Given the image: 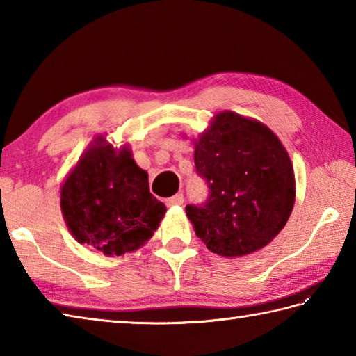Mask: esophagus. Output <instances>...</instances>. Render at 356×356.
<instances>
[{
    "label": "esophagus",
    "mask_w": 356,
    "mask_h": 356,
    "mask_svg": "<svg viewBox=\"0 0 356 356\" xmlns=\"http://www.w3.org/2000/svg\"><path fill=\"white\" fill-rule=\"evenodd\" d=\"M184 202H185V197H184V194H182V193H179V194H176V195H172V197H170V199H166V205H168V207L184 205Z\"/></svg>",
    "instance_id": "esophagus-1"
}]
</instances>
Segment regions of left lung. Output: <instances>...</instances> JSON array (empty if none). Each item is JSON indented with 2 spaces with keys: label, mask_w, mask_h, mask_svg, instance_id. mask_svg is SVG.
<instances>
[{
  "label": "left lung",
  "mask_w": 356,
  "mask_h": 356,
  "mask_svg": "<svg viewBox=\"0 0 356 356\" xmlns=\"http://www.w3.org/2000/svg\"><path fill=\"white\" fill-rule=\"evenodd\" d=\"M195 171L208 199L186 216L209 251L240 257L266 246L284 228L295 202L289 154L266 125L218 113L195 142Z\"/></svg>",
  "instance_id": "1"
}]
</instances>
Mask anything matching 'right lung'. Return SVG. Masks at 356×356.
<instances>
[{
	"label": "right lung",
	"mask_w": 356,
	"mask_h": 356,
	"mask_svg": "<svg viewBox=\"0 0 356 356\" xmlns=\"http://www.w3.org/2000/svg\"><path fill=\"white\" fill-rule=\"evenodd\" d=\"M61 209L74 238L105 255L140 248L166 213L149 193L148 174L136 165L130 149L118 153L102 138L67 177Z\"/></svg>",
	"instance_id": "add662e5"
}]
</instances>
